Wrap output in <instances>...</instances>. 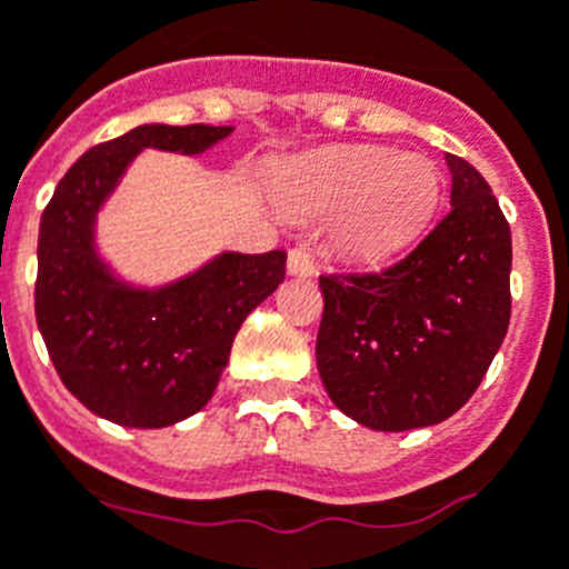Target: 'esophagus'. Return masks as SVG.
<instances>
[{"label": "esophagus", "mask_w": 569, "mask_h": 569, "mask_svg": "<svg viewBox=\"0 0 569 569\" xmlns=\"http://www.w3.org/2000/svg\"><path fill=\"white\" fill-rule=\"evenodd\" d=\"M288 273L290 276H312L316 273V264H312L310 253L301 248H293L288 253Z\"/></svg>", "instance_id": "34e87169"}]
</instances>
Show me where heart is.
Masks as SVG:
<instances>
[{
    "mask_svg": "<svg viewBox=\"0 0 569 569\" xmlns=\"http://www.w3.org/2000/svg\"><path fill=\"white\" fill-rule=\"evenodd\" d=\"M273 191L293 217H330L338 257L378 264L403 253L431 226L442 177L423 154H395L387 146H327L284 160Z\"/></svg>",
    "mask_w": 569,
    "mask_h": 569,
    "instance_id": "heart-1",
    "label": "heart"
}]
</instances>
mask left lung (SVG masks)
Here are the masks:
<instances>
[{
    "mask_svg": "<svg viewBox=\"0 0 569 569\" xmlns=\"http://www.w3.org/2000/svg\"><path fill=\"white\" fill-rule=\"evenodd\" d=\"M451 211L409 257L321 276L316 363L332 403L375 431L437 426L486 378L510 321V226L486 177L446 154Z\"/></svg>",
    "mask_w": 569,
    "mask_h": 569,
    "instance_id": "1",
    "label": "left lung"
}]
</instances>
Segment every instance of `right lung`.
Instances as JSON below:
<instances>
[{
  "mask_svg": "<svg viewBox=\"0 0 569 569\" xmlns=\"http://www.w3.org/2000/svg\"><path fill=\"white\" fill-rule=\"evenodd\" d=\"M233 127L143 123L92 146L56 186L39 226L36 321L76 400L127 429H166L211 400L239 327L284 281V250H220L169 281H132L98 244V220L146 152L194 158Z\"/></svg>",
  "mask_w": 569,
  "mask_h": 569,
  "instance_id": "add662e5",
  "label": "right lung"
}]
</instances>
